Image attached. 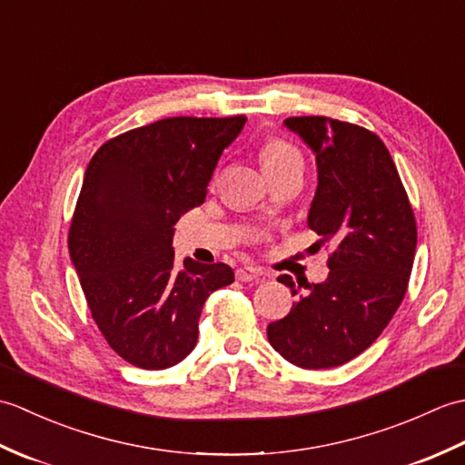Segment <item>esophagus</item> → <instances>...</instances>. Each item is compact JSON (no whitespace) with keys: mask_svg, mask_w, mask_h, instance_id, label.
I'll return each mask as SVG.
<instances>
[{"mask_svg":"<svg viewBox=\"0 0 465 465\" xmlns=\"http://www.w3.org/2000/svg\"><path fill=\"white\" fill-rule=\"evenodd\" d=\"M263 272L260 268H253V265H243V268H238L235 272V278L240 282H258L263 280Z\"/></svg>","mask_w":465,"mask_h":465,"instance_id":"esophagus-1","label":"esophagus"}]
</instances>
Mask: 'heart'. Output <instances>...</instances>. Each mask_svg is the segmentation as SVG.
Instances as JSON below:
<instances>
[{"label": "heart", "instance_id": "1", "mask_svg": "<svg viewBox=\"0 0 465 465\" xmlns=\"http://www.w3.org/2000/svg\"><path fill=\"white\" fill-rule=\"evenodd\" d=\"M295 155H300V153L295 152L290 143H285L282 140H273L262 150V165L265 170V167L282 163V162L290 160V157H295Z\"/></svg>", "mask_w": 465, "mask_h": 465}]
</instances>
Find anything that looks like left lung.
Listing matches in <instances>:
<instances>
[{"instance_id":"left-lung-1","label":"left lung","mask_w":465,"mask_h":465,"mask_svg":"<svg viewBox=\"0 0 465 465\" xmlns=\"http://www.w3.org/2000/svg\"><path fill=\"white\" fill-rule=\"evenodd\" d=\"M283 124L315 153L318 190L308 225L333 252L328 280L300 283L305 294L280 275L300 300L268 325V340L300 368H335L368 350L398 312L416 255V217L396 163L373 132L323 115Z\"/></svg>"}]
</instances>
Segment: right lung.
<instances>
[{
  "label": "right lung",
  "instance_id": "obj_1",
  "mask_svg": "<svg viewBox=\"0 0 465 465\" xmlns=\"http://www.w3.org/2000/svg\"><path fill=\"white\" fill-rule=\"evenodd\" d=\"M245 120L165 117L105 142L87 165L69 255L97 328L135 368L180 363L195 348L205 300L233 282L225 263L177 265L172 240Z\"/></svg>",
  "mask_w": 465,
  "mask_h": 465
}]
</instances>
